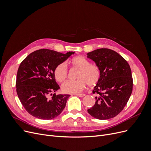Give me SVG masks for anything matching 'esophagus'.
<instances>
[{
    "label": "esophagus",
    "instance_id": "34e87169",
    "mask_svg": "<svg viewBox=\"0 0 151 151\" xmlns=\"http://www.w3.org/2000/svg\"><path fill=\"white\" fill-rule=\"evenodd\" d=\"M76 95H77V96H79V97H84L86 96L85 94H76Z\"/></svg>",
    "mask_w": 151,
    "mask_h": 151
}]
</instances>
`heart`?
Instances as JSON below:
<instances>
[{
    "instance_id": "b5f03b06",
    "label": "heart",
    "mask_w": 151,
    "mask_h": 151,
    "mask_svg": "<svg viewBox=\"0 0 151 151\" xmlns=\"http://www.w3.org/2000/svg\"><path fill=\"white\" fill-rule=\"evenodd\" d=\"M71 66L78 69L77 81H68L62 85V90L64 93L77 94L83 91L86 84L89 87L96 86L101 78V72L98 66L91 64V62L83 56H76L69 60ZM68 76V69L65 63L58 64L54 70V76L58 82H63Z\"/></svg>"
}]
</instances>
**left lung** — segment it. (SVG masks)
<instances>
[{"instance_id": "left-lung-1", "label": "left lung", "mask_w": 151, "mask_h": 151, "mask_svg": "<svg viewBox=\"0 0 151 151\" xmlns=\"http://www.w3.org/2000/svg\"><path fill=\"white\" fill-rule=\"evenodd\" d=\"M101 72V78L93 90L94 106L89 114L99 120L118 115L125 106L133 88L132 71L128 62L120 54L108 48H99L88 53Z\"/></svg>"}]
</instances>
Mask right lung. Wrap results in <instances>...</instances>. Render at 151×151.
<instances>
[{"label": "right lung", "mask_w": 151, "mask_h": 151, "mask_svg": "<svg viewBox=\"0 0 151 151\" xmlns=\"http://www.w3.org/2000/svg\"><path fill=\"white\" fill-rule=\"evenodd\" d=\"M74 53L40 49L22 61L17 73L16 91L22 106L31 115L39 119L52 120L62 113L70 95L54 93L60 89L54 70Z\"/></svg>", "instance_id": "right-lung-1"}]
</instances>
